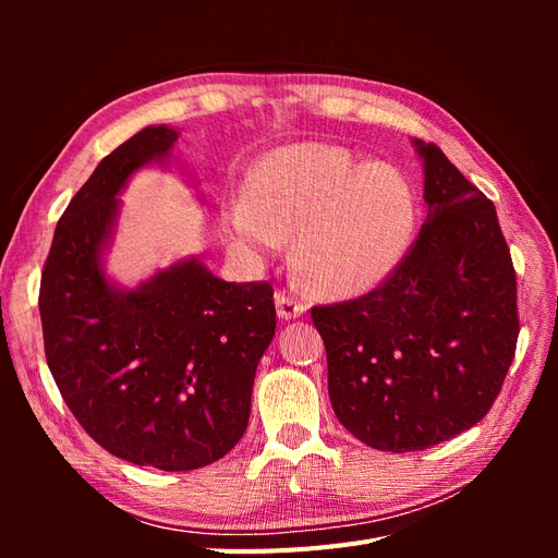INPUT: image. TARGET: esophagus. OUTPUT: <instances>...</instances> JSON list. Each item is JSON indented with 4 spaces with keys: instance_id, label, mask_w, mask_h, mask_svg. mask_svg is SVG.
<instances>
[{
    "instance_id": "1",
    "label": "esophagus",
    "mask_w": 558,
    "mask_h": 558,
    "mask_svg": "<svg viewBox=\"0 0 558 558\" xmlns=\"http://www.w3.org/2000/svg\"><path fill=\"white\" fill-rule=\"evenodd\" d=\"M277 314L279 318L283 320H291V318H298L307 312V305L302 300L293 298V295H286V293H277Z\"/></svg>"
}]
</instances>
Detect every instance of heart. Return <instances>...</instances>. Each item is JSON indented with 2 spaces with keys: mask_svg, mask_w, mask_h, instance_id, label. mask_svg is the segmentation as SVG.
I'll list each match as a JSON object with an SVG mask.
<instances>
[{
  "mask_svg": "<svg viewBox=\"0 0 558 558\" xmlns=\"http://www.w3.org/2000/svg\"><path fill=\"white\" fill-rule=\"evenodd\" d=\"M232 242L251 256L293 234V265L310 289L353 295L373 289L408 251L416 205L410 183L381 162L318 142L279 146L246 177V195L223 202Z\"/></svg>",
  "mask_w": 558,
  "mask_h": 558,
  "instance_id": "obj_1",
  "label": "heart"
}]
</instances>
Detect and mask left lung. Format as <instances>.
Segmentation results:
<instances>
[{"label": "left lung", "mask_w": 558, "mask_h": 558, "mask_svg": "<svg viewBox=\"0 0 558 558\" xmlns=\"http://www.w3.org/2000/svg\"><path fill=\"white\" fill-rule=\"evenodd\" d=\"M424 160L428 216L379 289L314 307L340 424L379 451H421L492 410L514 359L517 277L496 207L435 144Z\"/></svg>", "instance_id": "obj_1"}]
</instances>
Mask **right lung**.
<instances>
[{
	"mask_svg": "<svg viewBox=\"0 0 558 558\" xmlns=\"http://www.w3.org/2000/svg\"><path fill=\"white\" fill-rule=\"evenodd\" d=\"M177 140L148 125L95 167L58 221L39 291L66 408L109 453L167 472L205 468L242 440L277 328L272 286L223 281L195 256L134 289L107 275L118 195L142 167H165Z\"/></svg>",
	"mask_w": 558,
	"mask_h": 558,
	"instance_id": "right-lung-1",
	"label": "right lung"
}]
</instances>
